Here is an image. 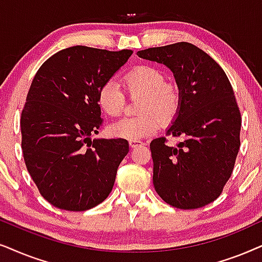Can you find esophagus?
Here are the masks:
<instances>
[{
  "label": "esophagus",
  "instance_id": "1",
  "mask_svg": "<svg viewBox=\"0 0 262 262\" xmlns=\"http://www.w3.org/2000/svg\"><path fill=\"white\" fill-rule=\"evenodd\" d=\"M129 145H130L132 148H135V147H140V146L144 145V142L140 140H134V141H129Z\"/></svg>",
  "mask_w": 262,
  "mask_h": 262
}]
</instances>
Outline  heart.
Wrapping results in <instances>:
<instances>
[{"mask_svg":"<svg viewBox=\"0 0 262 262\" xmlns=\"http://www.w3.org/2000/svg\"><path fill=\"white\" fill-rule=\"evenodd\" d=\"M122 86L127 95L140 97L137 113L140 116L123 118L109 127L115 138L134 141L153 135L159 130L162 122L167 123L176 117L181 105V92L177 85L164 81V74L148 64L135 66L122 78ZM97 102L107 116H120L124 107V95L121 87L107 80L99 87Z\"/></svg>","mask_w":262,"mask_h":262,"instance_id":"b5f03b06","label":"heart"}]
</instances>
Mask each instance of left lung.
<instances>
[{
	"mask_svg": "<svg viewBox=\"0 0 262 262\" xmlns=\"http://www.w3.org/2000/svg\"><path fill=\"white\" fill-rule=\"evenodd\" d=\"M171 69L181 92L176 120L165 138L151 141L153 184L166 204L194 210L213 202L231 176L239 149L241 113L223 68L195 45L180 41L138 51Z\"/></svg>",
	"mask_w": 262,
	"mask_h": 262,
	"instance_id": "left-lung-1",
	"label": "left lung"
}]
</instances>
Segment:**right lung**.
I'll list each match as a JSON object with an SVG mask.
<instances>
[{
  "label": "right lung",
  "mask_w": 262,
  "mask_h": 262,
  "mask_svg": "<svg viewBox=\"0 0 262 262\" xmlns=\"http://www.w3.org/2000/svg\"><path fill=\"white\" fill-rule=\"evenodd\" d=\"M132 54L76 45L52 55L34 75L20 121L21 147L38 190L55 207L90 210L113 190L128 141L90 137L103 124L99 87Z\"/></svg>",
  "instance_id": "right-lung-1"
}]
</instances>
